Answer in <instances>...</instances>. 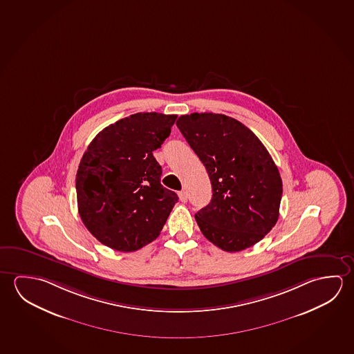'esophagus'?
I'll return each instance as SVG.
<instances>
[{
    "instance_id": "34e87169",
    "label": "esophagus",
    "mask_w": 354,
    "mask_h": 354,
    "mask_svg": "<svg viewBox=\"0 0 354 354\" xmlns=\"http://www.w3.org/2000/svg\"><path fill=\"white\" fill-rule=\"evenodd\" d=\"M179 197L181 203H186L187 201V192L185 190H181V192H179Z\"/></svg>"
}]
</instances>
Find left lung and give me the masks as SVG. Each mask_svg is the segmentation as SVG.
<instances>
[{"label": "left lung", "instance_id": "1", "mask_svg": "<svg viewBox=\"0 0 354 354\" xmlns=\"http://www.w3.org/2000/svg\"><path fill=\"white\" fill-rule=\"evenodd\" d=\"M176 126L212 185L211 201L195 214L203 236L225 252L258 243L275 226L283 195L267 148L250 128L221 113L184 115Z\"/></svg>", "mask_w": 354, "mask_h": 354}]
</instances>
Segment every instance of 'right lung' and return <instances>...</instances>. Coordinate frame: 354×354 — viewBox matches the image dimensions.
Masks as SVG:
<instances>
[{
  "label": "right lung",
  "mask_w": 354,
  "mask_h": 354,
  "mask_svg": "<svg viewBox=\"0 0 354 354\" xmlns=\"http://www.w3.org/2000/svg\"><path fill=\"white\" fill-rule=\"evenodd\" d=\"M176 115L140 112L100 132L76 173L77 209L101 243L134 252L160 234L179 197L160 184L153 151L171 132Z\"/></svg>",
  "instance_id": "obj_1"
}]
</instances>
